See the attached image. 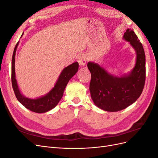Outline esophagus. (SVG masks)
<instances>
[{"label": "esophagus", "mask_w": 158, "mask_h": 158, "mask_svg": "<svg viewBox=\"0 0 158 158\" xmlns=\"http://www.w3.org/2000/svg\"><path fill=\"white\" fill-rule=\"evenodd\" d=\"M87 57L85 54H82L78 56V63L80 66H85L86 64Z\"/></svg>", "instance_id": "1"}]
</instances>
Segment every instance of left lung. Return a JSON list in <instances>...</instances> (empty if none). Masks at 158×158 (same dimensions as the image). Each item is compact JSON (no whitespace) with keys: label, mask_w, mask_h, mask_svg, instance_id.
I'll use <instances>...</instances> for the list:
<instances>
[{"label":"left lung","mask_w":158,"mask_h":158,"mask_svg":"<svg viewBox=\"0 0 158 158\" xmlns=\"http://www.w3.org/2000/svg\"><path fill=\"white\" fill-rule=\"evenodd\" d=\"M123 40L129 42L136 52L135 65L131 72L114 76L94 62H88L92 79L89 91L94 104L109 112L127 108L140 96L146 79V56L144 48L131 29H127Z\"/></svg>","instance_id":"obj_1"}]
</instances>
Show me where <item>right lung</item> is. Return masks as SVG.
Listing matches in <instances>:
<instances>
[{"label": "right lung", "mask_w": 158, "mask_h": 158, "mask_svg": "<svg viewBox=\"0 0 158 158\" xmlns=\"http://www.w3.org/2000/svg\"><path fill=\"white\" fill-rule=\"evenodd\" d=\"M23 34V32L22 36ZM18 45L19 41L14 49L12 59V84L14 94L18 102L27 109L37 113H46L56 107L60 102L63 95L66 85L78 70V63L76 62L64 68L60 74L54 87L48 93L35 99L28 98L24 96L21 92L16 79L15 56Z\"/></svg>", "instance_id": "obj_1"}]
</instances>
